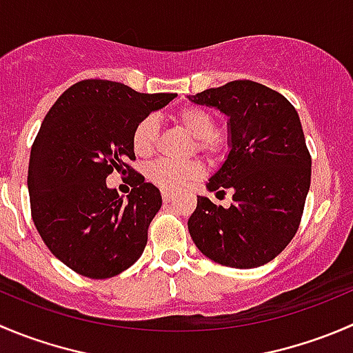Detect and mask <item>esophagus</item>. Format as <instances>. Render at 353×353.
<instances>
[{
    "mask_svg": "<svg viewBox=\"0 0 353 353\" xmlns=\"http://www.w3.org/2000/svg\"><path fill=\"white\" fill-rule=\"evenodd\" d=\"M162 198H163V201H165V203H170V201H172V194L167 193V191H163Z\"/></svg>",
    "mask_w": 353,
    "mask_h": 353,
    "instance_id": "1",
    "label": "esophagus"
}]
</instances>
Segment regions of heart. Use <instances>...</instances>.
Wrapping results in <instances>:
<instances>
[{
  "label": "heart",
  "mask_w": 353,
  "mask_h": 353,
  "mask_svg": "<svg viewBox=\"0 0 353 353\" xmlns=\"http://www.w3.org/2000/svg\"><path fill=\"white\" fill-rule=\"evenodd\" d=\"M174 122L194 139V148L207 159H219L222 152V141L215 131L217 124L207 108L190 105L174 114ZM159 139V122L153 115H146L136 124L132 131V148L138 157L152 155ZM153 184L167 193H179L201 177V167L196 162L176 163L170 160L155 162L148 170Z\"/></svg>",
  "instance_id": "1"
}]
</instances>
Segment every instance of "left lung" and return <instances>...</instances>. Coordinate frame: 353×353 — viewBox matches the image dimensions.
<instances>
[{
  "mask_svg": "<svg viewBox=\"0 0 353 353\" xmlns=\"http://www.w3.org/2000/svg\"><path fill=\"white\" fill-rule=\"evenodd\" d=\"M188 98L229 117V153L207 190L232 191L229 208L198 196L188 221L191 238L221 265L260 268L288 246L302 221L312 159L299 114L283 94L253 81Z\"/></svg>",
  "mask_w": 353,
  "mask_h": 353,
  "instance_id": "1",
  "label": "left lung"
}]
</instances>
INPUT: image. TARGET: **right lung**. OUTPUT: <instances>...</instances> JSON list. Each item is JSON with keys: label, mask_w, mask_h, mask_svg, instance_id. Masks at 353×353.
Masks as SVG:
<instances>
[{"label": "right lung", "mask_w": 353, "mask_h": 353, "mask_svg": "<svg viewBox=\"0 0 353 353\" xmlns=\"http://www.w3.org/2000/svg\"><path fill=\"white\" fill-rule=\"evenodd\" d=\"M176 97L85 79L44 117L30 150V214L50 252L77 274L114 278L141 256L162 196L128 163L136 160L132 131ZM114 170L133 174L128 201L106 186Z\"/></svg>", "instance_id": "1"}]
</instances>
